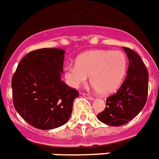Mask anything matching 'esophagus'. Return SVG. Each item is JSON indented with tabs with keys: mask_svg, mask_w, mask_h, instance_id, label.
<instances>
[{
	"mask_svg": "<svg viewBox=\"0 0 159 159\" xmlns=\"http://www.w3.org/2000/svg\"><path fill=\"white\" fill-rule=\"evenodd\" d=\"M82 95L84 96V97L85 98H87V99H89V100H90V101H93V98H92V97H91V96H90V95H89V94H87V93H83Z\"/></svg>",
	"mask_w": 159,
	"mask_h": 159,
	"instance_id": "34e87169",
	"label": "esophagus"
}]
</instances>
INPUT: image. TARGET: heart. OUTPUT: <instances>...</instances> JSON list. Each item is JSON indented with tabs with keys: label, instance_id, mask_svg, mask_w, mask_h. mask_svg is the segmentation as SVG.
<instances>
[{
	"label": "heart",
	"instance_id": "heart-1",
	"mask_svg": "<svg viewBox=\"0 0 159 159\" xmlns=\"http://www.w3.org/2000/svg\"><path fill=\"white\" fill-rule=\"evenodd\" d=\"M128 69V57L119 50H93L81 54L76 64L66 66L65 80L70 87L77 89L90 83L101 95H110L119 89Z\"/></svg>",
	"mask_w": 159,
	"mask_h": 159
}]
</instances>
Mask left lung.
Wrapping results in <instances>:
<instances>
[{"label":"left lung","instance_id":"8db88e82","mask_svg":"<svg viewBox=\"0 0 159 159\" xmlns=\"http://www.w3.org/2000/svg\"><path fill=\"white\" fill-rule=\"evenodd\" d=\"M128 58L127 76L117 93L106 99L105 111L98 119L109 126L124 125L142 111L147 101L149 73L141 57L123 47Z\"/></svg>","mask_w":159,"mask_h":159}]
</instances>
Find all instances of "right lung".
<instances>
[{
    "label": "right lung",
    "instance_id": "1",
    "mask_svg": "<svg viewBox=\"0 0 159 159\" xmlns=\"http://www.w3.org/2000/svg\"><path fill=\"white\" fill-rule=\"evenodd\" d=\"M66 51L40 48L27 54L12 78L14 108L34 128L50 130L70 119L79 93L61 81Z\"/></svg>",
    "mask_w": 159,
    "mask_h": 159
}]
</instances>
